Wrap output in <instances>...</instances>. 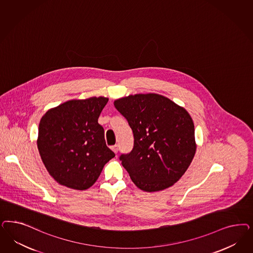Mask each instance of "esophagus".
<instances>
[{"label":"esophagus","mask_w":253,"mask_h":253,"mask_svg":"<svg viewBox=\"0 0 253 253\" xmlns=\"http://www.w3.org/2000/svg\"><path fill=\"white\" fill-rule=\"evenodd\" d=\"M111 149L114 151L115 154H117L118 153V150H119V147L117 144H115V145H113V146L111 147Z\"/></svg>","instance_id":"obj_1"}]
</instances>
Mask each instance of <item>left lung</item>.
<instances>
[{
    "label": "left lung",
    "mask_w": 253,
    "mask_h": 253,
    "mask_svg": "<svg viewBox=\"0 0 253 253\" xmlns=\"http://www.w3.org/2000/svg\"><path fill=\"white\" fill-rule=\"evenodd\" d=\"M114 107L133 131L132 151L120 155L132 181L145 192L172 186L196 154L195 126L187 111L154 93L116 99Z\"/></svg>",
    "instance_id": "left-lung-1"
}]
</instances>
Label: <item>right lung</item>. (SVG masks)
Returning a JSON list of instances; mask_svg holds the SVG:
<instances>
[{
	"label": "right lung",
	"mask_w": 253,
	"mask_h": 253,
	"mask_svg": "<svg viewBox=\"0 0 253 253\" xmlns=\"http://www.w3.org/2000/svg\"><path fill=\"white\" fill-rule=\"evenodd\" d=\"M104 97L73 99L50 109L39 124L37 147L49 174L59 184L86 190L115 155L98 123Z\"/></svg>",
	"instance_id": "obj_1"
}]
</instances>
